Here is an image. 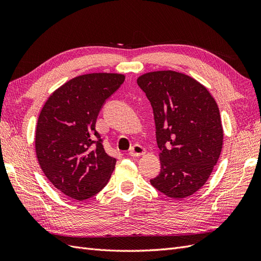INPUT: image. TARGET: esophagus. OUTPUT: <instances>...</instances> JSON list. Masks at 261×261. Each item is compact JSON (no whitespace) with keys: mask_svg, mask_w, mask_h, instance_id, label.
Returning <instances> with one entry per match:
<instances>
[{"mask_svg":"<svg viewBox=\"0 0 261 261\" xmlns=\"http://www.w3.org/2000/svg\"><path fill=\"white\" fill-rule=\"evenodd\" d=\"M145 153H146V149L140 145H134L129 150V154L132 156H140Z\"/></svg>","mask_w":261,"mask_h":261,"instance_id":"obj_1","label":"esophagus"}]
</instances>
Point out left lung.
<instances>
[{"mask_svg": "<svg viewBox=\"0 0 261 261\" xmlns=\"http://www.w3.org/2000/svg\"><path fill=\"white\" fill-rule=\"evenodd\" d=\"M153 110L161 172L151 185L174 199L195 194L209 178L223 145L216 100L204 86L174 70L138 77Z\"/></svg>", "mask_w": 261, "mask_h": 261, "instance_id": "1", "label": "left lung"}]
</instances>
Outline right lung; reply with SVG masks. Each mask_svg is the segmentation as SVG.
I'll return each mask as SVG.
<instances>
[{
    "label": "right lung",
    "mask_w": 261,
    "mask_h": 261,
    "mask_svg": "<svg viewBox=\"0 0 261 261\" xmlns=\"http://www.w3.org/2000/svg\"><path fill=\"white\" fill-rule=\"evenodd\" d=\"M125 81L122 74L77 76L44 103L36 128V153L44 175L63 194L85 200L111 177L116 159L103 148L97 117L108 98Z\"/></svg>",
    "instance_id": "right-lung-1"
}]
</instances>
